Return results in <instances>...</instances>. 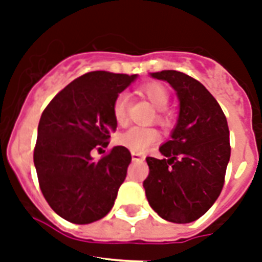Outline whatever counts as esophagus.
Listing matches in <instances>:
<instances>
[{
	"label": "esophagus",
	"mask_w": 262,
	"mask_h": 262,
	"mask_svg": "<svg viewBox=\"0 0 262 262\" xmlns=\"http://www.w3.org/2000/svg\"><path fill=\"white\" fill-rule=\"evenodd\" d=\"M145 156L141 155V154H136V152H132V160L133 162H139V160H144Z\"/></svg>",
	"instance_id": "34e87169"
}]
</instances>
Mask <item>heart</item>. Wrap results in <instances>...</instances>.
<instances>
[{
    "mask_svg": "<svg viewBox=\"0 0 262 262\" xmlns=\"http://www.w3.org/2000/svg\"><path fill=\"white\" fill-rule=\"evenodd\" d=\"M140 92L151 102V104L159 110L156 118L162 123H167V117L164 114V108L167 107L168 100H170V94L168 90L160 83H148L140 87ZM127 115V95L119 94L114 99L113 103V117L115 122L123 123L126 121ZM159 139V133L154 127H140L133 126L123 132L117 137V143L122 147L127 148L133 152H144L152 144L156 143Z\"/></svg>",
    "mask_w": 262,
    "mask_h": 262,
    "instance_id": "obj_1",
    "label": "heart"
}]
</instances>
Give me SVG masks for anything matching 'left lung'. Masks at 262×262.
I'll use <instances>...</instances> for the list:
<instances>
[{
	"instance_id": "1",
	"label": "left lung",
	"mask_w": 262,
	"mask_h": 262,
	"mask_svg": "<svg viewBox=\"0 0 262 262\" xmlns=\"http://www.w3.org/2000/svg\"><path fill=\"white\" fill-rule=\"evenodd\" d=\"M167 81L179 98V118L171 140L159 148L164 159L147 158L144 181L148 203L164 220L190 223L213 205L223 189L231 155L230 130L211 92L177 71L152 73Z\"/></svg>"
}]
</instances>
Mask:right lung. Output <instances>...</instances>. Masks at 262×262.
<instances>
[{
  "label": "right lung",
  "instance_id": "right-lung-1",
  "mask_svg": "<svg viewBox=\"0 0 262 262\" xmlns=\"http://www.w3.org/2000/svg\"><path fill=\"white\" fill-rule=\"evenodd\" d=\"M136 75L88 72L59 91L43 110L34 149L40 190L68 222L88 224L110 212L132 162L114 147L98 162L91 152L108 145L117 122L113 103Z\"/></svg>",
  "mask_w": 262,
  "mask_h": 262
}]
</instances>
